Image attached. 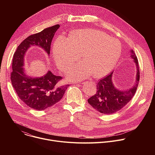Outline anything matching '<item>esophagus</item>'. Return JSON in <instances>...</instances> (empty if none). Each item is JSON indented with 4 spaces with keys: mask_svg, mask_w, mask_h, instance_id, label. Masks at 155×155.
<instances>
[{
    "mask_svg": "<svg viewBox=\"0 0 155 155\" xmlns=\"http://www.w3.org/2000/svg\"><path fill=\"white\" fill-rule=\"evenodd\" d=\"M84 83H83H83H81V84H84Z\"/></svg>",
    "mask_w": 155,
    "mask_h": 155,
    "instance_id": "obj_1",
    "label": "esophagus"
}]
</instances>
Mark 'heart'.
I'll return each mask as SVG.
<instances>
[{"label": "heart", "mask_w": 155, "mask_h": 155, "mask_svg": "<svg viewBox=\"0 0 155 155\" xmlns=\"http://www.w3.org/2000/svg\"><path fill=\"white\" fill-rule=\"evenodd\" d=\"M53 50L62 70L79 59L81 54L83 62L72 65L68 72L71 80L80 81L93 74L101 77L111 72L120 58L121 46L117 40L101 31L80 29L72 32L68 39L58 37Z\"/></svg>", "instance_id": "1"}]
</instances>
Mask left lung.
Segmentation results:
<instances>
[{"label":"left lung","mask_w":155,"mask_h":155,"mask_svg":"<svg viewBox=\"0 0 155 155\" xmlns=\"http://www.w3.org/2000/svg\"><path fill=\"white\" fill-rule=\"evenodd\" d=\"M130 57L133 59L136 68V82L133 86L126 90H118L113 83L112 72L97 83L96 94L88 99V103L100 113L106 115L115 113L124 107L134 96L139 84L140 72L137 58L131 49Z\"/></svg>","instance_id":"1"}]
</instances>
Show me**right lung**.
I'll return each mask as SVG.
<instances>
[{
  "mask_svg": "<svg viewBox=\"0 0 155 155\" xmlns=\"http://www.w3.org/2000/svg\"><path fill=\"white\" fill-rule=\"evenodd\" d=\"M59 27L57 25L29 36L18 47L13 58L11 74L13 87L22 101L39 111L58 103L69 85L61 86L60 81L62 78L50 71L40 77L28 75L24 68L25 57L31 46L41 48L50 56L51 43Z\"/></svg>",
  "mask_w": 155,
  "mask_h": 155,
  "instance_id": "add662e5",
  "label": "right lung"
}]
</instances>
